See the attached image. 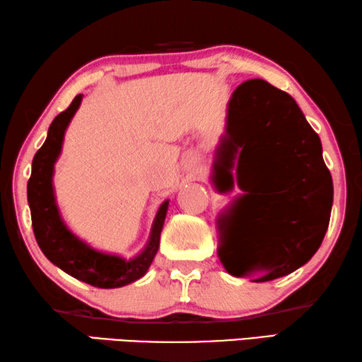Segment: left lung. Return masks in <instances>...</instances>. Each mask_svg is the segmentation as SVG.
Segmentation results:
<instances>
[{
  "label": "left lung",
  "mask_w": 362,
  "mask_h": 362,
  "mask_svg": "<svg viewBox=\"0 0 362 362\" xmlns=\"http://www.w3.org/2000/svg\"><path fill=\"white\" fill-rule=\"evenodd\" d=\"M221 147L229 160L226 175L215 177L218 191H233L235 168L237 186L247 191L257 182L262 202L255 226L257 253L237 262L221 240L218 257L226 271L235 277L263 272L253 281L266 282L310 262L329 228L334 185L321 139L295 99L264 80L244 81L228 104ZM258 175H266L267 181ZM239 205L240 197L218 218L221 237L235 226Z\"/></svg>",
  "instance_id": "left-lung-1"
}]
</instances>
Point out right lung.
I'll return each mask as SVG.
<instances>
[{"instance_id": "right-lung-1", "label": "right lung", "mask_w": 362, "mask_h": 362, "mask_svg": "<svg viewBox=\"0 0 362 362\" xmlns=\"http://www.w3.org/2000/svg\"><path fill=\"white\" fill-rule=\"evenodd\" d=\"M81 99L83 94L75 96L69 109L61 112L52 120L45 144L33 157L32 176L27 185L32 226L41 252L52 264L90 286L117 288L141 279L149 269L160 245V233L167 216L168 200L158 206L146 247L139 255L129 259L96 250L67 228L56 204L52 175H54V163L62 151L65 129L75 112L78 110Z\"/></svg>"}]
</instances>
